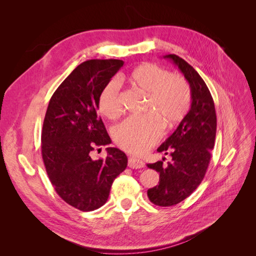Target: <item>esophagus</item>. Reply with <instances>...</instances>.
<instances>
[{
  "label": "esophagus",
  "instance_id": "obj_1",
  "mask_svg": "<svg viewBox=\"0 0 256 256\" xmlns=\"http://www.w3.org/2000/svg\"><path fill=\"white\" fill-rule=\"evenodd\" d=\"M128 166L131 168H144V162L142 160L136 159V158L130 157L128 159Z\"/></svg>",
  "mask_w": 256,
  "mask_h": 256
}]
</instances>
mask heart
I'll return each instance as SVG.
<instances>
[{
	"mask_svg": "<svg viewBox=\"0 0 256 256\" xmlns=\"http://www.w3.org/2000/svg\"><path fill=\"white\" fill-rule=\"evenodd\" d=\"M128 81L147 96L141 118H129L115 126L113 138L120 148L141 154L156 144L164 134V126L171 129L188 113L191 104V90L180 76L171 74L152 63L134 68ZM99 111L109 120L118 118L122 112L120 85L112 80L100 92Z\"/></svg>",
	"mask_w": 256,
	"mask_h": 256,
	"instance_id": "1",
	"label": "heart"
}]
</instances>
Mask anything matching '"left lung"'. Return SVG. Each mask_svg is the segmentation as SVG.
Segmentation results:
<instances>
[{
  "label": "left lung",
  "mask_w": 256,
  "mask_h": 256,
  "mask_svg": "<svg viewBox=\"0 0 256 256\" xmlns=\"http://www.w3.org/2000/svg\"><path fill=\"white\" fill-rule=\"evenodd\" d=\"M164 58L178 67L191 90L189 112L157 150L172 160L147 164L159 173V184L147 190V196L152 204L166 207L180 203L202 182L214 146L216 116L210 92L196 69L175 54Z\"/></svg>",
  "instance_id": "8db88e82"
}]
</instances>
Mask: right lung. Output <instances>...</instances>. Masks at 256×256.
<instances>
[{
    "label": "right lung",
    "instance_id": "right-lung-1",
    "mask_svg": "<svg viewBox=\"0 0 256 256\" xmlns=\"http://www.w3.org/2000/svg\"><path fill=\"white\" fill-rule=\"evenodd\" d=\"M120 60L83 62L54 92L46 112L42 154L58 194L82 212L106 204L114 180L127 168V156L108 147L106 159L92 160L95 147L111 143L97 111L100 92L122 67Z\"/></svg>",
    "mask_w": 256,
    "mask_h": 256
}]
</instances>
